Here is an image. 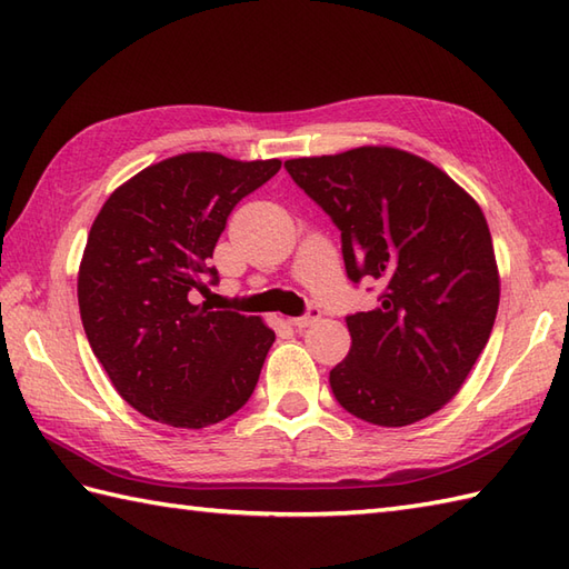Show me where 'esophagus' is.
I'll return each mask as SVG.
<instances>
[{
	"mask_svg": "<svg viewBox=\"0 0 569 569\" xmlns=\"http://www.w3.org/2000/svg\"><path fill=\"white\" fill-rule=\"evenodd\" d=\"M320 316H322V312H320V308H308V312H306V316H300V318H293L291 322L296 325V328H298V330H306V328H310V325H312V322H318V320H320Z\"/></svg>",
	"mask_w": 569,
	"mask_h": 569,
	"instance_id": "1",
	"label": "esophagus"
}]
</instances>
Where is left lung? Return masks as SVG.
<instances>
[{"label": "left lung", "instance_id": "left-lung-1", "mask_svg": "<svg viewBox=\"0 0 569 569\" xmlns=\"http://www.w3.org/2000/svg\"><path fill=\"white\" fill-rule=\"evenodd\" d=\"M286 171L342 232L347 276L383 288L377 308L347 318L352 347L330 371L335 398L383 428L438 413L497 320L485 212L438 166L393 147L291 159Z\"/></svg>", "mask_w": 569, "mask_h": 569}]
</instances>
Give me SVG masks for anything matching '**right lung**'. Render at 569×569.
I'll return each mask as SVG.
<instances>
[{
  "label": "right lung",
  "instance_id": "1",
  "mask_svg": "<svg viewBox=\"0 0 569 569\" xmlns=\"http://www.w3.org/2000/svg\"><path fill=\"white\" fill-rule=\"evenodd\" d=\"M281 161L190 151L119 186L90 227L78 271L84 335L117 393L173 428L214 426L244 406L276 340L261 318L190 296L217 281L210 259L234 204Z\"/></svg>",
  "mask_w": 569,
  "mask_h": 569
}]
</instances>
